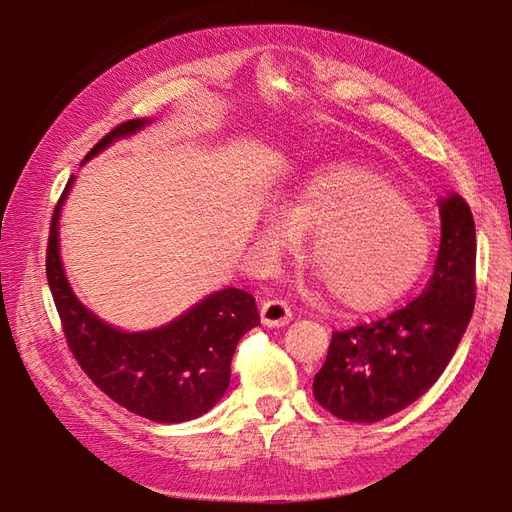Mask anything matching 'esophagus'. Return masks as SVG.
<instances>
[{"label": "esophagus", "instance_id": "esophagus-1", "mask_svg": "<svg viewBox=\"0 0 512 512\" xmlns=\"http://www.w3.org/2000/svg\"><path fill=\"white\" fill-rule=\"evenodd\" d=\"M262 323L268 328H284L292 321V310L286 301L281 299H268L262 303Z\"/></svg>", "mask_w": 512, "mask_h": 512}]
</instances>
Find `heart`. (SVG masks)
<instances>
[{"mask_svg": "<svg viewBox=\"0 0 512 512\" xmlns=\"http://www.w3.org/2000/svg\"><path fill=\"white\" fill-rule=\"evenodd\" d=\"M306 233L319 277L341 306L374 312L405 297L433 250L429 222L394 184L361 165H330L299 184L290 209L268 206L255 248L264 268L297 253Z\"/></svg>", "mask_w": 512, "mask_h": 512, "instance_id": "b5f03b06", "label": "heart"}]
</instances>
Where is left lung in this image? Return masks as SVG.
Masks as SVG:
<instances>
[{"instance_id": "8db88e82", "label": "left lung", "mask_w": 512, "mask_h": 512, "mask_svg": "<svg viewBox=\"0 0 512 512\" xmlns=\"http://www.w3.org/2000/svg\"><path fill=\"white\" fill-rule=\"evenodd\" d=\"M440 250L422 295L389 317L334 332L314 376L319 405L378 422L416 402L447 369L475 306V222L460 193L440 198Z\"/></svg>"}]
</instances>
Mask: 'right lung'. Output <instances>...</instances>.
Returning a JSON list of instances; mask_svg holds the SVG:
<instances>
[{
    "instance_id": "add662e5",
    "label": "right lung",
    "mask_w": 512,
    "mask_h": 512,
    "mask_svg": "<svg viewBox=\"0 0 512 512\" xmlns=\"http://www.w3.org/2000/svg\"><path fill=\"white\" fill-rule=\"evenodd\" d=\"M151 123L136 118L118 125L81 165ZM72 184L74 176L52 215L46 277L74 358L96 387L138 416L165 424L204 416L226 394L239 339L259 325L255 297L239 288L215 290L180 317L143 332H127L96 317L74 295L61 262L59 220Z\"/></svg>"
}]
</instances>
